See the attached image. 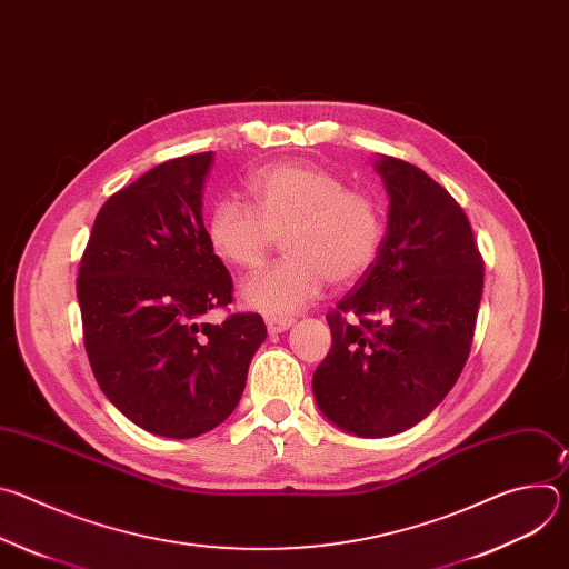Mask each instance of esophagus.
<instances>
[{
	"mask_svg": "<svg viewBox=\"0 0 569 569\" xmlns=\"http://www.w3.org/2000/svg\"><path fill=\"white\" fill-rule=\"evenodd\" d=\"M295 323V319H288V317H266V327L270 331V336H279L283 331H288Z\"/></svg>",
	"mask_w": 569,
	"mask_h": 569,
	"instance_id": "1",
	"label": "esophagus"
}]
</instances>
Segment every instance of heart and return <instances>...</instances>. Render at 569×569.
I'll use <instances>...</instances> for the list:
<instances>
[{"label":"heart","mask_w":569,"mask_h":569,"mask_svg":"<svg viewBox=\"0 0 569 569\" xmlns=\"http://www.w3.org/2000/svg\"><path fill=\"white\" fill-rule=\"evenodd\" d=\"M252 207L220 200L207 218L211 252L238 270H257L277 238L286 259L240 286L248 308L288 317L312 303L327 281L360 279L376 261L385 220L378 200L306 161L263 167L248 180Z\"/></svg>","instance_id":"heart-1"}]
</instances>
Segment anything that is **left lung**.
<instances>
[{"label": "left lung", "mask_w": 569, "mask_h": 569, "mask_svg": "<svg viewBox=\"0 0 569 569\" xmlns=\"http://www.w3.org/2000/svg\"><path fill=\"white\" fill-rule=\"evenodd\" d=\"M373 169L389 198L387 236L329 312L331 351L312 376L319 412L367 439L410 430L446 398L470 353L483 288L455 198L402 159L378 154Z\"/></svg>", "instance_id": "obj_1"}]
</instances>
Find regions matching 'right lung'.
Masks as SVG:
<instances>
[{
	"label": "right lung",
	"mask_w": 569,
	"mask_h": 569,
	"mask_svg": "<svg viewBox=\"0 0 569 569\" xmlns=\"http://www.w3.org/2000/svg\"><path fill=\"white\" fill-rule=\"evenodd\" d=\"M211 159L164 161L114 193L76 281L99 387L134 426L169 439L200 437L236 410L268 336L257 312L198 321L231 301V277L202 220Z\"/></svg>",
	"instance_id": "add662e5"
}]
</instances>
